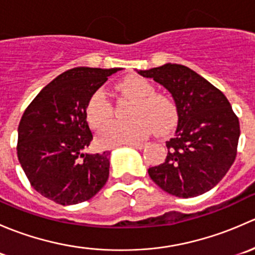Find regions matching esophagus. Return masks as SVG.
<instances>
[{
    "instance_id": "obj_1",
    "label": "esophagus",
    "mask_w": 255,
    "mask_h": 255,
    "mask_svg": "<svg viewBox=\"0 0 255 255\" xmlns=\"http://www.w3.org/2000/svg\"><path fill=\"white\" fill-rule=\"evenodd\" d=\"M128 145H130L132 148H135V149H142L144 146V144L142 143H137V144H128Z\"/></svg>"
}]
</instances>
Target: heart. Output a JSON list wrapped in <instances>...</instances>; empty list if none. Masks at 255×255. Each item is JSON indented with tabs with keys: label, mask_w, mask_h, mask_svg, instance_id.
<instances>
[{
	"label": "heart",
	"mask_w": 255,
	"mask_h": 255,
	"mask_svg": "<svg viewBox=\"0 0 255 255\" xmlns=\"http://www.w3.org/2000/svg\"><path fill=\"white\" fill-rule=\"evenodd\" d=\"M125 96L134 100L127 122H112L102 129L99 142L107 148L137 144L145 139L151 132L164 135L170 132L177 123V106L169 96L155 94L153 85L139 76H128L118 84ZM87 120L95 129L104 127L112 118V104L104 90H96L90 97L86 107Z\"/></svg>",
	"instance_id": "1"
}]
</instances>
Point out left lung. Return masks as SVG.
Listing matches in <instances>:
<instances>
[{
	"label": "left lung",
	"mask_w": 255,
	"mask_h": 255,
	"mask_svg": "<svg viewBox=\"0 0 255 255\" xmlns=\"http://www.w3.org/2000/svg\"><path fill=\"white\" fill-rule=\"evenodd\" d=\"M138 74L163 85L179 112L175 135L166 142L165 160L149 168V176L174 196L187 199L205 194L223 179L237 155L239 121L227 97L179 64Z\"/></svg>",
	"instance_id": "1"
}]
</instances>
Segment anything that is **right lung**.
<instances>
[{
	"label": "right lung",
	"instance_id": "obj_1",
	"mask_svg": "<svg viewBox=\"0 0 255 255\" xmlns=\"http://www.w3.org/2000/svg\"><path fill=\"white\" fill-rule=\"evenodd\" d=\"M121 69L74 68L35 96L18 126L17 155L30 185L51 201L75 205L94 197L110 174V151L89 154L90 97Z\"/></svg>",
	"mask_w": 255,
	"mask_h": 255
}]
</instances>
